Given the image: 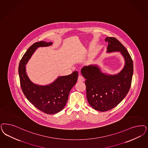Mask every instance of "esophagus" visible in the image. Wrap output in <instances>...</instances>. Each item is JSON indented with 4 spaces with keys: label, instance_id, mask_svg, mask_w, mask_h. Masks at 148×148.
<instances>
[{
    "label": "esophagus",
    "instance_id": "1",
    "mask_svg": "<svg viewBox=\"0 0 148 148\" xmlns=\"http://www.w3.org/2000/svg\"><path fill=\"white\" fill-rule=\"evenodd\" d=\"M85 81V79L83 77H82L81 75H79L77 79V82H83Z\"/></svg>",
    "mask_w": 148,
    "mask_h": 148
}]
</instances>
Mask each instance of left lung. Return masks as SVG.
<instances>
[{"label": "left lung", "mask_w": 148, "mask_h": 148, "mask_svg": "<svg viewBox=\"0 0 148 148\" xmlns=\"http://www.w3.org/2000/svg\"><path fill=\"white\" fill-rule=\"evenodd\" d=\"M105 41L108 42L107 53L119 52L123 57L125 64L121 71L110 74L96 64L84 66L81 70L86 79L87 101L99 112L109 110L122 101L130 88L133 73L132 60L125 46L115 38L107 37Z\"/></svg>", "instance_id": "left-lung-1"}]
</instances>
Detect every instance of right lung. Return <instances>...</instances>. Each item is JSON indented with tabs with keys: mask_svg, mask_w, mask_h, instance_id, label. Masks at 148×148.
Listing matches in <instances>:
<instances>
[{
	"mask_svg": "<svg viewBox=\"0 0 148 148\" xmlns=\"http://www.w3.org/2000/svg\"><path fill=\"white\" fill-rule=\"evenodd\" d=\"M52 44L45 41L33 44L22 57L18 66L21 86L24 95L37 109L47 114L60 112L64 108L69 92L78 77V72L74 71L70 75L58 77L48 85H40L31 81L26 72V64L38 48Z\"/></svg>",
	"mask_w": 148,
	"mask_h": 148,
	"instance_id": "1",
	"label": "right lung"
}]
</instances>
